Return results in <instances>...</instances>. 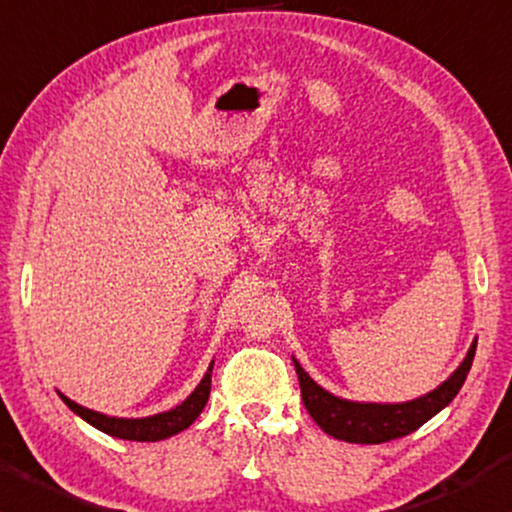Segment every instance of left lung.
I'll list each match as a JSON object with an SVG mask.
<instances>
[{
    "mask_svg": "<svg viewBox=\"0 0 512 512\" xmlns=\"http://www.w3.org/2000/svg\"><path fill=\"white\" fill-rule=\"evenodd\" d=\"M475 346H478V337L473 339L461 365L438 388L407 403H358V400L339 398L313 381L295 356H292V363H295L306 412L327 435L344 442H356V445H379V442L414 433L452 403L473 365Z\"/></svg>",
    "mask_w": 512,
    "mask_h": 512,
    "instance_id": "left-lung-1",
    "label": "left lung"
}]
</instances>
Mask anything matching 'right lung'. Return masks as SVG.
Wrapping results in <instances>:
<instances>
[{"label":"right lung","mask_w":512,"mask_h":512,"mask_svg":"<svg viewBox=\"0 0 512 512\" xmlns=\"http://www.w3.org/2000/svg\"><path fill=\"white\" fill-rule=\"evenodd\" d=\"M215 363V360H213ZM213 363L208 365L206 374L199 381V386L194 388L192 393L182 400L180 405H175L173 410L168 412H159L152 414V417H140V419H126V417H109V414L88 410V407L74 403V400L67 398L58 391L60 400L70 407V410L91 424L98 431L112 435V438H121V440H135V442H159L166 440L170 435L182 433L185 428H189L196 421V417L203 412V407L208 403L210 395V377H213Z\"/></svg>","instance_id":"obj_1"}]
</instances>
